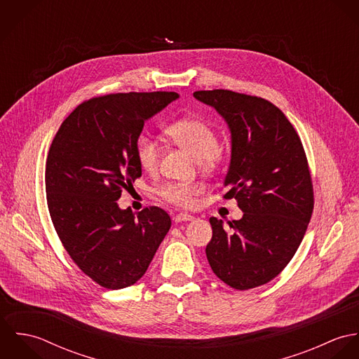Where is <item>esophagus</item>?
Listing matches in <instances>:
<instances>
[{"mask_svg":"<svg viewBox=\"0 0 359 359\" xmlns=\"http://www.w3.org/2000/svg\"><path fill=\"white\" fill-rule=\"evenodd\" d=\"M195 217L191 214H185V212H180L177 215H174V222H184V221H192Z\"/></svg>","mask_w":359,"mask_h":359,"instance_id":"1","label":"esophagus"}]
</instances>
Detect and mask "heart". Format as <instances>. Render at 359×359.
Instances as JSON below:
<instances>
[{
  "mask_svg": "<svg viewBox=\"0 0 359 359\" xmlns=\"http://www.w3.org/2000/svg\"><path fill=\"white\" fill-rule=\"evenodd\" d=\"M165 133L203 165L214 164L224 156L222 148L218 145L215 130L202 118L189 117L177 120L165 127ZM135 156L142 170L154 172L160 161V145L154 138L142 135L137 140ZM158 194L172 205L189 207L201 194V188L196 185L168 182L160 188Z\"/></svg>",
  "mask_w": 359,
  "mask_h": 359,
  "instance_id": "heart-1",
  "label": "heart"
}]
</instances>
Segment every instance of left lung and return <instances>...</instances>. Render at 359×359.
Here are the masks:
<instances>
[{"label": "left lung", "mask_w": 359, "mask_h": 359, "mask_svg": "<svg viewBox=\"0 0 359 359\" xmlns=\"http://www.w3.org/2000/svg\"><path fill=\"white\" fill-rule=\"evenodd\" d=\"M228 123L232 154L224 199L241 219L210 218L205 256L212 272L238 290L265 285L296 255L313 210V188L302 140L273 103L229 90L196 91Z\"/></svg>", "instance_id": "1"}]
</instances>
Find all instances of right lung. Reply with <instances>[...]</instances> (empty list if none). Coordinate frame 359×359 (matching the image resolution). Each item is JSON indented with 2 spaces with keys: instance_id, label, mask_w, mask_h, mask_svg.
Listing matches in <instances>:
<instances>
[{
  "instance_id": "right-lung-1",
  "label": "right lung",
  "mask_w": 359,
  "mask_h": 359,
  "mask_svg": "<svg viewBox=\"0 0 359 359\" xmlns=\"http://www.w3.org/2000/svg\"><path fill=\"white\" fill-rule=\"evenodd\" d=\"M177 98L165 91L91 98L65 118L52 141L46 164L52 224L74 264L104 289L140 280L171 226L160 207L135 215L117 201L142 175L135 145L144 123Z\"/></svg>"
}]
</instances>
